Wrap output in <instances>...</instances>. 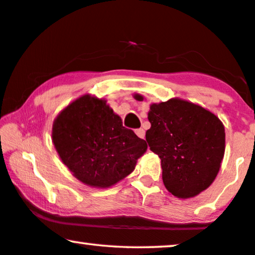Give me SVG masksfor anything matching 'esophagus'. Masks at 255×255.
<instances>
[{"label": "esophagus", "mask_w": 255, "mask_h": 255, "mask_svg": "<svg viewBox=\"0 0 255 255\" xmlns=\"http://www.w3.org/2000/svg\"><path fill=\"white\" fill-rule=\"evenodd\" d=\"M135 134H137L140 139H144L145 138V130L144 128H137V130H135Z\"/></svg>", "instance_id": "esophagus-1"}]
</instances>
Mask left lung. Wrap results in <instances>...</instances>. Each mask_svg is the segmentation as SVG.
<instances>
[{
    "label": "left lung",
    "instance_id": "obj_1",
    "mask_svg": "<svg viewBox=\"0 0 255 255\" xmlns=\"http://www.w3.org/2000/svg\"><path fill=\"white\" fill-rule=\"evenodd\" d=\"M134 99L144 97L135 94ZM148 121L146 141L161 160L166 189L179 198H190L210 187L225 152L221 120L197 104L170 99L151 104Z\"/></svg>",
    "mask_w": 255,
    "mask_h": 255
}]
</instances>
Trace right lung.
<instances>
[{"label":"right lung","mask_w":255,"mask_h":255,"mask_svg":"<svg viewBox=\"0 0 255 255\" xmlns=\"http://www.w3.org/2000/svg\"><path fill=\"white\" fill-rule=\"evenodd\" d=\"M52 140L73 175L95 188H109L123 180L147 149L144 139L123 127L106 100L89 94L58 115Z\"/></svg>","instance_id":"obj_1"}]
</instances>
